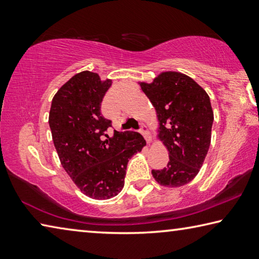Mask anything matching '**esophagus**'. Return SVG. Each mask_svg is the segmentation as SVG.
<instances>
[{
  "instance_id": "esophagus-1",
  "label": "esophagus",
  "mask_w": 259,
  "mask_h": 259,
  "mask_svg": "<svg viewBox=\"0 0 259 259\" xmlns=\"http://www.w3.org/2000/svg\"><path fill=\"white\" fill-rule=\"evenodd\" d=\"M140 134H142L144 136V138L146 139L147 144H151V142H152L151 134H150V131L147 130V126L146 125H142V128H140Z\"/></svg>"
}]
</instances>
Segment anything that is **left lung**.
Returning <instances> with one entry per match:
<instances>
[{"mask_svg": "<svg viewBox=\"0 0 259 259\" xmlns=\"http://www.w3.org/2000/svg\"><path fill=\"white\" fill-rule=\"evenodd\" d=\"M155 108L157 139L169 152L166 168L152 170L161 186L179 187L199 174L211 142L213 112L202 87L181 72H161L138 82Z\"/></svg>", "mask_w": 259, "mask_h": 259, "instance_id": "8db88e82", "label": "left lung"}]
</instances>
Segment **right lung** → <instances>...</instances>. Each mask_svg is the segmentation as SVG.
I'll return each instance as SVG.
<instances>
[{
  "instance_id": "obj_1",
  "label": "right lung",
  "mask_w": 259,
  "mask_h": 259,
  "mask_svg": "<svg viewBox=\"0 0 259 259\" xmlns=\"http://www.w3.org/2000/svg\"><path fill=\"white\" fill-rule=\"evenodd\" d=\"M111 85L112 80H102L97 73H77L57 91L49 113L61 165L83 194L95 200L119 194L129 159L146 145L134 131L105 135L111 121L102 115L100 104Z\"/></svg>"
}]
</instances>
